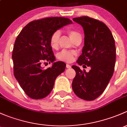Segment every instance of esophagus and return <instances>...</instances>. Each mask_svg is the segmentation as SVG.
Segmentation results:
<instances>
[{
    "mask_svg": "<svg viewBox=\"0 0 127 127\" xmlns=\"http://www.w3.org/2000/svg\"><path fill=\"white\" fill-rule=\"evenodd\" d=\"M66 67L67 68H71V65H68V64H66Z\"/></svg>",
    "mask_w": 127,
    "mask_h": 127,
    "instance_id": "esophagus-1",
    "label": "esophagus"
}]
</instances>
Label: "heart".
<instances>
[{
    "instance_id": "b5f03b06",
    "label": "heart",
    "mask_w": 127,
    "mask_h": 127,
    "mask_svg": "<svg viewBox=\"0 0 127 127\" xmlns=\"http://www.w3.org/2000/svg\"><path fill=\"white\" fill-rule=\"evenodd\" d=\"M68 33L69 36H70V37L71 38L73 41H74L77 37L81 36L80 33L78 31L73 29H69L68 31ZM61 35V31H56L51 36L50 45L53 49H56L58 48ZM76 55V53L74 51L62 50V51H61L57 54V57L60 61L67 62V63H70L73 61L74 57Z\"/></svg>"
}]
</instances>
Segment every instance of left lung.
<instances>
[{"instance_id":"8db88e82","label":"left lung","mask_w":127,"mask_h":127,"mask_svg":"<svg viewBox=\"0 0 127 127\" xmlns=\"http://www.w3.org/2000/svg\"><path fill=\"white\" fill-rule=\"evenodd\" d=\"M84 32V46L77 63L90 66L86 72L73 65L76 76L72 83L74 94L87 101L98 97L106 88L114 70L116 46L111 32L103 22L89 16L73 18Z\"/></svg>"}]
</instances>
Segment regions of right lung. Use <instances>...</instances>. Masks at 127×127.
<instances>
[{"label": "right lung", "mask_w": 127, "mask_h": 127, "mask_svg": "<svg viewBox=\"0 0 127 127\" xmlns=\"http://www.w3.org/2000/svg\"><path fill=\"white\" fill-rule=\"evenodd\" d=\"M71 23L70 19L64 17L43 18L27 24L17 36L12 53L14 75L31 98L48 96L56 78L65 70L66 64L61 61L53 62V66L46 70L41 65L56 60L50 45L51 35Z\"/></svg>", "instance_id": "obj_1"}]
</instances>
